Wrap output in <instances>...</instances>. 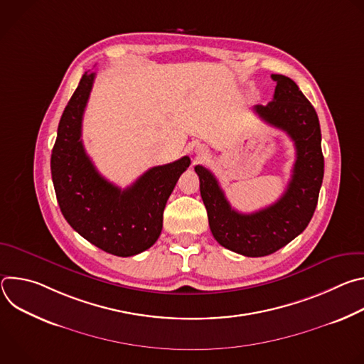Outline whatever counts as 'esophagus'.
Listing matches in <instances>:
<instances>
[{
  "label": "esophagus",
  "instance_id": "34e87169",
  "mask_svg": "<svg viewBox=\"0 0 364 364\" xmlns=\"http://www.w3.org/2000/svg\"><path fill=\"white\" fill-rule=\"evenodd\" d=\"M196 152H197L198 155H204V149H203V148H198Z\"/></svg>",
  "mask_w": 364,
  "mask_h": 364
}]
</instances>
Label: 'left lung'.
<instances>
[{
    "label": "left lung",
    "instance_id": "obj_1",
    "mask_svg": "<svg viewBox=\"0 0 364 364\" xmlns=\"http://www.w3.org/2000/svg\"><path fill=\"white\" fill-rule=\"evenodd\" d=\"M272 79L277 82L274 99L253 111L267 124L285 131L295 145L291 181L281 198L255 213H239L232 209L216 177L203 166L194 167L215 239L250 257L271 255L304 232L316 212L324 177L321 129L314 107L292 79L282 75H272Z\"/></svg>",
    "mask_w": 364,
    "mask_h": 364
}]
</instances>
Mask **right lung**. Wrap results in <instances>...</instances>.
I'll return each instance as SVG.
<instances>
[{"label":"right lung","mask_w":364,"mask_h":364,"mask_svg":"<svg viewBox=\"0 0 364 364\" xmlns=\"http://www.w3.org/2000/svg\"><path fill=\"white\" fill-rule=\"evenodd\" d=\"M93 80L95 72H85L63 111L51 151V178L65 219L80 236L108 253L134 256L160 237L164 207L190 159L152 167L124 190L103 178L82 142Z\"/></svg>","instance_id":"obj_1"}]
</instances>
